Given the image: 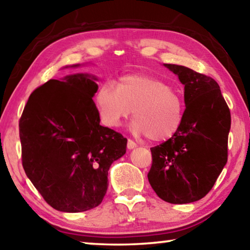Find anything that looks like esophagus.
I'll use <instances>...</instances> for the list:
<instances>
[{
    "label": "esophagus",
    "mask_w": 250,
    "mask_h": 250,
    "mask_svg": "<svg viewBox=\"0 0 250 250\" xmlns=\"http://www.w3.org/2000/svg\"><path fill=\"white\" fill-rule=\"evenodd\" d=\"M126 147H128L129 150H132V149H134V147H137V143L135 142H133L132 140H128V143H126Z\"/></svg>",
    "instance_id": "obj_1"
}]
</instances>
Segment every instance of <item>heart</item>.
I'll return each instance as SVG.
<instances>
[{
  "mask_svg": "<svg viewBox=\"0 0 250 250\" xmlns=\"http://www.w3.org/2000/svg\"><path fill=\"white\" fill-rule=\"evenodd\" d=\"M96 104L104 124L111 128L133 111L130 130L137 137L163 142L174 135L183 121V101L170 84L146 75H126L118 86L104 83L96 95Z\"/></svg>",
  "mask_w": 250,
  "mask_h": 250,
  "instance_id": "obj_1",
  "label": "heart"
}]
</instances>
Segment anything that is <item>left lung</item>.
Returning a JSON list of instances; mask_svg holds the SVG:
<instances>
[{
  "label": "left lung",
  "instance_id": "8db88e82",
  "mask_svg": "<svg viewBox=\"0 0 250 250\" xmlns=\"http://www.w3.org/2000/svg\"><path fill=\"white\" fill-rule=\"evenodd\" d=\"M184 84L185 111L177 132L151 147L152 188L171 204L204 197L227 162L230 111L215 80L188 67L164 64Z\"/></svg>",
  "mask_w": 250,
  "mask_h": 250
}]
</instances>
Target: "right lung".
<instances>
[{
  "label": "right lung",
  "instance_id": "1",
  "mask_svg": "<svg viewBox=\"0 0 250 250\" xmlns=\"http://www.w3.org/2000/svg\"><path fill=\"white\" fill-rule=\"evenodd\" d=\"M96 80L88 74L48 80L32 92L20 119L24 171L47 204L66 213L98 206L110 166L125 153L126 139L100 125Z\"/></svg>",
  "mask_w": 250,
  "mask_h": 250
}]
</instances>
